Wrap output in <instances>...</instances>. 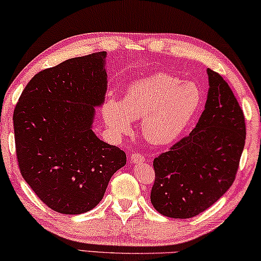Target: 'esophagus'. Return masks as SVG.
Wrapping results in <instances>:
<instances>
[{"label":"esophagus","instance_id":"1","mask_svg":"<svg viewBox=\"0 0 261 261\" xmlns=\"http://www.w3.org/2000/svg\"><path fill=\"white\" fill-rule=\"evenodd\" d=\"M144 160H145L144 155L140 154V153H138V152L132 153V155H130L132 163H140V162H144Z\"/></svg>","mask_w":261,"mask_h":261}]
</instances>
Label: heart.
<instances>
[{"label": "heart", "instance_id": "obj_1", "mask_svg": "<svg viewBox=\"0 0 261 261\" xmlns=\"http://www.w3.org/2000/svg\"><path fill=\"white\" fill-rule=\"evenodd\" d=\"M202 92L192 82L167 73H154L127 88L123 102L109 98L102 109L106 126L120 137L142 119L141 132L149 142L167 145L180 137L199 109Z\"/></svg>", "mask_w": 261, "mask_h": 261}]
</instances>
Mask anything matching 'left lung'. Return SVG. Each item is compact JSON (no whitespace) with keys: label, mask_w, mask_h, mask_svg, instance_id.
Wrapping results in <instances>:
<instances>
[{"label":"left lung","mask_w":261,"mask_h":261,"mask_svg":"<svg viewBox=\"0 0 261 261\" xmlns=\"http://www.w3.org/2000/svg\"><path fill=\"white\" fill-rule=\"evenodd\" d=\"M205 109L187 137L153 160L151 202L158 213L190 219L226 194L237 176L246 140L245 116L229 85L208 69Z\"/></svg>","instance_id":"1"}]
</instances>
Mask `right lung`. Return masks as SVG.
<instances>
[{"label":"right lung","instance_id":"obj_1","mask_svg":"<svg viewBox=\"0 0 261 261\" xmlns=\"http://www.w3.org/2000/svg\"><path fill=\"white\" fill-rule=\"evenodd\" d=\"M106 52L67 59L40 71L13 114L20 172L39 199L60 214L87 213L101 202L126 153L91 129L105 102Z\"/></svg>","mask_w":261,"mask_h":261}]
</instances>
